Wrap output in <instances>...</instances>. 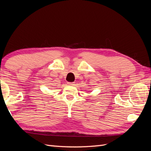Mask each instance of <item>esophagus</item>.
Masks as SVG:
<instances>
[{
  "mask_svg": "<svg viewBox=\"0 0 151 151\" xmlns=\"http://www.w3.org/2000/svg\"><path fill=\"white\" fill-rule=\"evenodd\" d=\"M67 84H68V85H70V86L74 85V83H67Z\"/></svg>",
  "mask_w": 151,
  "mask_h": 151,
  "instance_id": "1",
  "label": "esophagus"
}]
</instances>
